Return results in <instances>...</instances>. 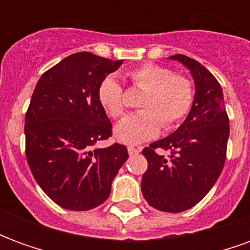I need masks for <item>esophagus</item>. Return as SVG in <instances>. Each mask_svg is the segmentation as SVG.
Segmentation results:
<instances>
[{"label":"esophagus","instance_id":"34e87169","mask_svg":"<svg viewBox=\"0 0 250 250\" xmlns=\"http://www.w3.org/2000/svg\"><path fill=\"white\" fill-rule=\"evenodd\" d=\"M127 150H128V154L130 155H135V154H139L141 152V148H136V147H127Z\"/></svg>","mask_w":250,"mask_h":250}]
</instances>
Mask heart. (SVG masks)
Here are the masks:
<instances>
[{
    "label": "heart",
    "instance_id": "b5f03b06",
    "mask_svg": "<svg viewBox=\"0 0 250 250\" xmlns=\"http://www.w3.org/2000/svg\"><path fill=\"white\" fill-rule=\"evenodd\" d=\"M134 85L146 89L141 100L142 111L130 114L115 125V138L125 145H138L159 134L161 125L173 128L191 109L193 84L188 77L174 75L166 66L145 64L132 69ZM99 103L112 118H119L125 109V93L119 80L112 75L104 77L98 88Z\"/></svg>",
    "mask_w": 250,
    "mask_h": 250
}]
</instances>
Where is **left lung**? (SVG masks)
<instances>
[{"mask_svg":"<svg viewBox=\"0 0 250 250\" xmlns=\"http://www.w3.org/2000/svg\"><path fill=\"white\" fill-rule=\"evenodd\" d=\"M188 68L195 93L188 118L173 134L146 147L142 154L148 167L142 178V193L150 206L179 213L204 198L220 177L226 159L229 118L224 93L202 64L184 55L170 56ZM157 148L170 151L167 158Z\"/></svg>","mask_w":250,"mask_h":250,"instance_id":"8db88e82","label":"left lung"}]
</instances>
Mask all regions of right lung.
Listing matches in <instances>:
<instances>
[{
	"mask_svg": "<svg viewBox=\"0 0 250 250\" xmlns=\"http://www.w3.org/2000/svg\"><path fill=\"white\" fill-rule=\"evenodd\" d=\"M122 62L77 52L46 71L32 95L25 116L28 165L42 191L66 210L103 204L128 158L119 143L95 148L112 130L99 103V84Z\"/></svg>",
	"mask_w": 250,
	"mask_h": 250,
	"instance_id": "add662e5",
	"label": "right lung"
}]
</instances>
